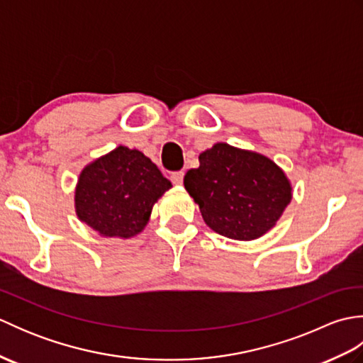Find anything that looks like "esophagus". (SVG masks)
I'll return each mask as SVG.
<instances>
[{
    "instance_id": "esophagus-1",
    "label": "esophagus",
    "mask_w": 363,
    "mask_h": 363,
    "mask_svg": "<svg viewBox=\"0 0 363 363\" xmlns=\"http://www.w3.org/2000/svg\"><path fill=\"white\" fill-rule=\"evenodd\" d=\"M184 181V172H174L172 173V182L176 184V186H181Z\"/></svg>"
}]
</instances>
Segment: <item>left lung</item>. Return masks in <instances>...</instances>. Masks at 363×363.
Returning a JSON list of instances; mask_svg holds the SVG:
<instances>
[{
    "label": "left lung",
    "instance_id": "left-lung-1",
    "mask_svg": "<svg viewBox=\"0 0 363 363\" xmlns=\"http://www.w3.org/2000/svg\"><path fill=\"white\" fill-rule=\"evenodd\" d=\"M184 186L199 206L206 225L233 240L265 235L291 201V182L264 154L225 142L199 154Z\"/></svg>",
    "mask_w": 363,
    "mask_h": 363
}]
</instances>
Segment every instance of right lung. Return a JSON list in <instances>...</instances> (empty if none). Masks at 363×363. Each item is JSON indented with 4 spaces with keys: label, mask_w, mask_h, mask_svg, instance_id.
Wrapping results in <instances>:
<instances>
[{
    "label": "right lung",
    "mask_w": 363,
    "mask_h": 363,
    "mask_svg": "<svg viewBox=\"0 0 363 363\" xmlns=\"http://www.w3.org/2000/svg\"><path fill=\"white\" fill-rule=\"evenodd\" d=\"M172 187L150 157L120 145L82 168L74 187V212L101 237L133 238Z\"/></svg>",
    "instance_id": "add662e5"
}]
</instances>
